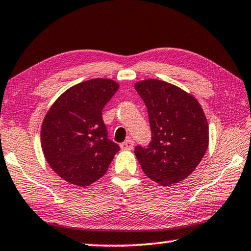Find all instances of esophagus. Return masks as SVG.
I'll return each instance as SVG.
<instances>
[{"label":"esophagus","instance_id":"34e87169","mask_svg":"<svg viewBox=\"0 0 251 251\" xmlns=\"http://www.w3.org/2000/svg\"><path fill=\"white\" fill-rule=\"evenodd\" d=\"M121 147L123 148V150H133L134 141L133 139H127L126 142L121 144Z\"/></svg>","mask_w":251,"mask_h":251}]
</instances>
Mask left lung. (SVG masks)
Here are the masks:
<instances>
[{
    "instance_id": "8db88e82",
    "label": "left lung",
    "mask_w": 251,
    "mask_h": 251,
    "mask_svg": "<svg viewBox=\"0 0 251 251\" xmlns=\"http://www.w3.org/2000/svg\"><path fill=\"white\" fill-rule=\"evenodd\" d=\"M145 103L151 137L137 145L135 155L143 172L158 184L171 186L188 177L208 147V123L198 101L164 80L135 84Z\"/></svg>"
}]
</instances>
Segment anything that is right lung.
<instances>
[{
	"mask_svg": "<svg viewBox=\"0 0 251 251\" xmlns=\"http://www.w3.org/2000/svg\"><path fill=\"white\" fill-rule=\"evenodd\" d=\"M112 79L93 78L59 96L45 116L42 148L63 179L88 186L107 172L120 146L108 138L101 112L118 90Z\"/></svg>",
	"mask_w": 251,
	"mask_h": 251,
	"instance_id": "obj_1",
	"label": "right lung"
}]
</instances>
